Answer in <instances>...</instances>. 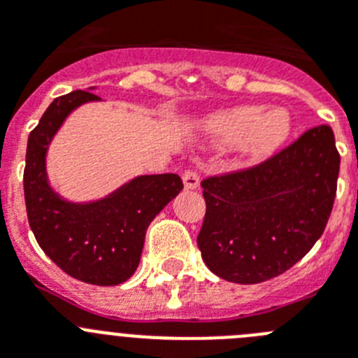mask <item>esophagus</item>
<instances>
[{"label": "esophagus", "instance_id": "esophagus-1", "mask_svg": "<svg viewBox=\"0 0 358 358\" xmlns=\"http://www.w3.org/2000/svg\"><path fill=\"white\" fill-rule=\"evenodd\" d=\"M182 182H185L186 189H195L199 186V182H201V176H199L197 170L186 169L182 172Z\"/></svg>", "mask_w": 358, "mask_h": 358}]
</instances>
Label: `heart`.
Here are the masks:
<instances>
[{
	"instance_id": "1",
	"label": "heart",
	"mask_w": 358,
	"mask_h": 358,
	"mask_svg": "<svg viewBox=\"0 0 358 358\" xmlns=\"http://www.w3.org/2000/svg\"><path fill=\"white\" fill-rule=\"evenodd\" d=\"M204 131L217 145L242 140L243 154L251 159H262L287 140L290 118L281 109L264 113L260 106H242L210 116L204 122Z\"/></svg>"
}]
</instances>
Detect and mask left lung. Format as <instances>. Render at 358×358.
I'll return each instance as SVG.
<instances>
[{"instance_id": "8db88e82", "label": "left lung", "mask_w": 358, "mask_h": 358, "mask_svg": "<svg viewBox=\"0 0 358 358\" xmlns=\"http://www.w3.org/2000/svg\"><path fill=\"white\" fill-rule=\"evenodd\" d=\"M341 156L330 125H317L262 163L202 179V260L222 280L276 278L314 248L337 194Z\"/></svg>"}]
</instances>
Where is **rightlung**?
I'll return each mask as SVG.
<instances>
[{
	"label": "right lung",
	"mask_w": 358,
	"mask_h": 358,
	"mask_svg": "<svg viewBox=\"0 0 358 358\" xmlns=\"http://www.w3.org/2000/svg\"><path fill=\"white\" fill-rule=\"evenodd\" d=\"M100 100L90 91L55 98L28 136L23 186L28 224L50 260L75 280L120 285L134 274L148 224L182 189L177 173L141 176L91 204L62 201L46 179V150L66 116Z\"/></svg>",
	"instance_id": "right-lung-1"
}]
</instances>
